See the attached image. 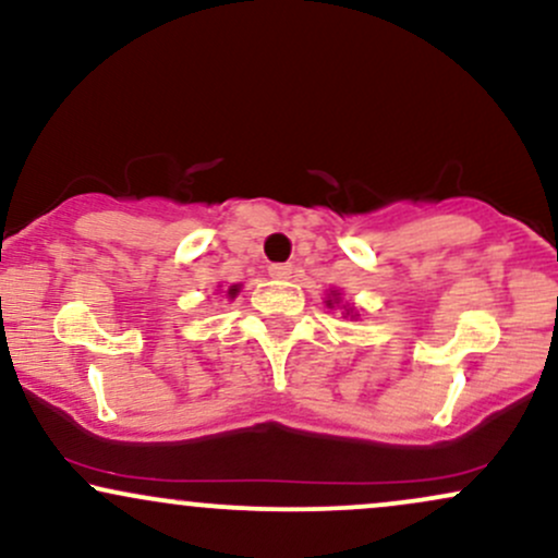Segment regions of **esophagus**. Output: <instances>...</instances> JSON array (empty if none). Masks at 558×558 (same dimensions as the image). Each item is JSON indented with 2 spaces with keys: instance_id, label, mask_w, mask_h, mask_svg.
Instances as JSON below:
<instances>
[{
  "instance_id": "obj_1",
  "label": "esophagus",
  "mask_w": 558,
  "mask_h": 558,
  "mask_svg": "<svg viewBox=\"0 0 558 558\" xmlns=\"http://www.w3.org/2000/svg\"><path fill=\"white\" fill-rule=\"evenodd\" d=\"M291 272H293V267L288 265V262H283V265H270V275L278 280H288L291 278Z\"/></svg>"
}]
</instances>
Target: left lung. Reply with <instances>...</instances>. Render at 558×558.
<instances>
[{"mask_svg":"<svg viewBox=\"0 0 558 558\" xmlns=\"http://www.w3.org/2000/svg\"><path fill=\"white\" fill-rule=\"evenodd\" d=\"M328 304H330V301H328Z\"/></svg>","mask_w":558,"mask_h":558,"instance_id":"8db88e82","label":"left lung"}]
</instances>
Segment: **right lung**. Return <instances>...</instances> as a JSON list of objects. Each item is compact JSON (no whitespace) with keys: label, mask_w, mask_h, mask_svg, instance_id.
<instances>
[{"label":"right lung","mask_w":558,"mask_h":558,"mask_svg":"<svg viewBox=\"0 0 558 558\" xmlns=\"http://www.w3.org/2000/svg\"><path fill=\"white\" fill-rule=\"evenodd\" d=\"M235 291H239V288H235V286H233V288H230V291H228V293H230V296H233V293H235Z\"/></svg>","instance_id":"add662e5"}]
</instances>
